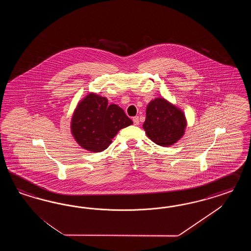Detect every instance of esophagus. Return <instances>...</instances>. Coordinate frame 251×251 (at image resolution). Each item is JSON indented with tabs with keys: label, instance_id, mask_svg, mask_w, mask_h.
<instances>
[{
	"label": "esophagus",
	"instance_id": "obj_1",
	"mask_svg": "<svg viewBox=\"0 0 251 251\" xmlns=\"http://www.w3.org/2000/svg\"><path fill=\"white\" fill-rule=\"evenodd\" d=\"M132 122H133V124L134 125H139V122H140V121H139V117L138 116H136V117H133L132 118Z\"/></svg>",
	"mask_w": 251,
	"mask_h": 251
}]
</instances>
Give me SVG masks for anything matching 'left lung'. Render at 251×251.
Segmentation results:
<instances>
[{"mask_svg": "<svg viewBox=\"0 0 251 251\" xmlns=\"http://www.w3.org/2000/svg\"><path fill=\"white\" fill-rule=\"evenodd\" d=\"M143 127L154 144L167 147L182 138L187 121L181 109L163 98H156L147 105Z\"/></svg>", "mask_w": 251, "mask_h": 251, "instance_id": "obj_1", "label": "left lung"}]
</instances>
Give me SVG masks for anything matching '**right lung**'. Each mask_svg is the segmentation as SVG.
Listing matches in <instances>:
<instances>
[{
  "mask_svg": "<svg viewBox=\"0 0 251 251\" xmlns=\"http://www.w3.org/2000/svg\"><path fill=\"white\" fill-rule=\"evenodd\" d=\"M132 124L122 107L95 93L88 94L76 106L71 131L77 144L90 152L106 150L120 129Z\"/></svg>",
  "mask_w": 251,
  "mask_h": 251,
  "instance_id": "1",
  "label": "right lung"
}]
</instances>
